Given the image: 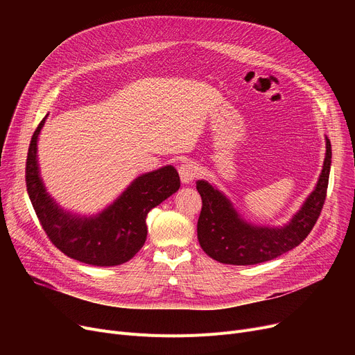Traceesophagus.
<instances>
[{
    "label": "esophagus",
    "instance_id": "1",
    "mask_svg": "<svg viewBox=\"0 0 355 355\" xmlns=\"http://www.w3.org/2000/svg\"><path fill=\"white\" fill-rule=\"evenodd\" d=\"M197 171H198V166L194 162L181 164L180 168H178V174H180V178H181V182L182 184H190L196 178Z\"/></svg>",
    "mask_w": 355,
    "mask_h": 355
}]
</instances>
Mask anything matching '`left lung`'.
I'll return each instance as SVG.
<instances>
[{"instance_id": "1", "label": "left lung", "mask_w": 355, "mask_h": 355, "mask_svg": "<svg viewBox=\"0 0 355 355\" xmlns=\"http://www.w3.org/2000/svg\"><path fill=\"white\" fill-rule=\"evenodd\" d=\"M327 153L312 193L302 207L284 226H257L246 221L230 198L206 180L197 181L202 207L197 223L201 249L220 263L248 266L276 259L300 246L318 220L327 197L331 170V142L325 138Z\"/></svg>"}]
</instances>
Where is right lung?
<instances>
[{
  "mask_svg": "<svg viewBox=\"0 0 355 355\" xmlns=\"http://www.w3.org/2000/svg\"><path fill=\"white\" fill-rule=\"evenodd\" d=\"M49 115V114H47ZM47 115L34 130L26 165L27 193L51 243L69 257L92 266H118L132 259L146 240V214L180 189L173 165L145 173L106 209L93 216L62 209L46 190L37 142Z\"/></svg>",
  "mask_w": 355,
  "mask_h": 355,
  "instance_id": "right-lung-1",
  "label": "right lung"
}]
</instances>
